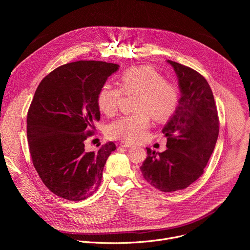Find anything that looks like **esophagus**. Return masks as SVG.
Instances as JSON below:
<instances>
[{
    "mask_svg": "<svg viewBox=\"0 0 250 250\" xmlns=\"http://www.w3.org/2000/svg\"><path fill=\"white\" fill-rule=\"evenodd\" d=\"M120 146H122V147H132L133 146V145L132 144H130V142H126V141H123V142H121L120 144Z\"/></svg>",
    "mask_w": 250,
    "mask_h": 250,
    "instance_id": "esophagus-1",
    "label": "esophagus"
}]
</instances>
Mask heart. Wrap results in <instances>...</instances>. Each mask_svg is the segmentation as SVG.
I'll use <instances>...</instances> for the list:
<instances>
[{
  "instance_id": "obj_1",
  "label": "heart",
  "mask_w": 250,
  "mask_h": 250,
  "mask_svg": "<svg viewBox=\"0 0 250 250\" xmlns=\"http://www.w3.org/2000/svg\"><path fill=\"white\" fill-rule=\"evenodd\" d=\"M120 88L104 84L97 96L99 110L105 116H113L118 110L120 99L124 93H136L133 110L135 112L123 116L108 127V135L114 139L137 142L146 137L150 126L151 117L162 122L175 112L179 93L175 85L166 82L164 77L151 66H133L121 74Z\"/></svg>"
}]
</instances>
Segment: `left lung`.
I'll return each instance as SVG.
<instances>
[{"instance_id": "8db88e82", "label": "left lung", "mask_w": 250, "mask_h": 250, "mask_svg": "<svg viewBox=\"0 0 250 250\" xmlns=\"http://www.w3.org/2000/svg\"><path fill=\"white\" fill-rule=\"evenodd\" d=\"M176 73L181 97L162 128L167 149L146 147L147 157L140 170L145 179L162 192L183 190L204 172L219 136L215 99L207 80L197 71L167 60Z\"/></svg>"}]
</instances>
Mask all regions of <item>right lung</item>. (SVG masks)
Wrapping results in <instances>:
<instances>
[{"label": "right lung", "mask_w": 250, "mask_h": 250, "mask_svg": "<svg viewBox=\"0 0 250 250\" xmlns=\"http://www.w3.org/2000/svg\"><path fill=\"white\" fill-rule=\"evenodd\" d=\"M120 65L77 61L62 65L39 85L27 113V140L33 166L55 195L81 201L98 190L114 142L88 152L84 141L100 121L97 96Z\"/></svg>", "instance_id": "add662e5"}]
</instances>
